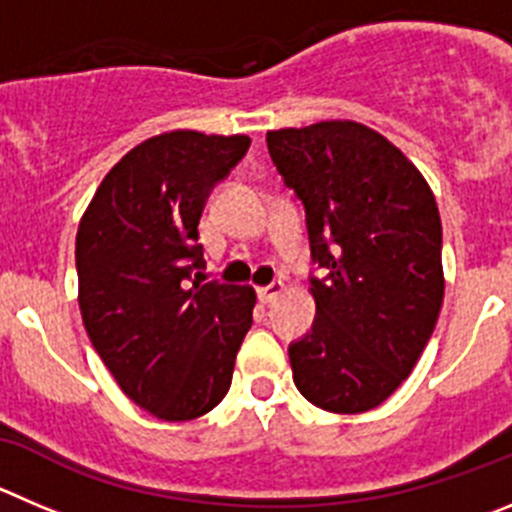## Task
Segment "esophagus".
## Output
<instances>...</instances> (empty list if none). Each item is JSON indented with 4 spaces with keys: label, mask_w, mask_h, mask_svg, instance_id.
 Masks as SVG:
<instances>
[{
    "label": "esophagus",
    "mask_w": 512,
    "mask_h": 512,
    "mask_svg": "<svg viewBox=\"0 0 512 512\" xmlns=\"http://www.w3.org/2000/svg\"><path fill=\"white\" fill-rule=\"evenodd\" d=\"M283 290H285V285L278 280V283H270V285H265V288L257 290V295H260L262 303H275V300L283 295Z\"/></svg>",
    "instance_id": "esophagus-1"
}]
</instances>
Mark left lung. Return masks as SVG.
<instances>
[{
  "label": "left lung",
  "instance_id": "obj_1",
  "mask_svg": "<svg viewBox=\"0 0 512 512\" xmlns=\"http://www.w3.org/2000/svg\"><path fill=\"white\" fill-rule=\"evenodd\" d=\"M305 207L315 321L288 348L300 394L333 414L379 407L412 374L444 298L442 222L422 171L374 128L321 121L267 131Z\"/></svg>",
  "mask_w": 512,
  "mask_h": 512
}]
</instances>
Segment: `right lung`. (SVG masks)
Masks as SVG:
<instances>
[{
  "mask_svg": "<svg viewBox=\"0 0 512 512\" xmlns=\"http://www.w3.org/2000/svg\"><path fill=\"white\" fill-rule=\"evenodd\" d=\"M250 136L169 131L113 166L78 224V303L123 394L166 422L212 412L252 326L250 285L202 283L199 219Z\"/></svg>",
  "mask_w": 512,
  "mask_h": 512,
  "instance_id": "1",
  "label": "right lung"
}]
</instances>
